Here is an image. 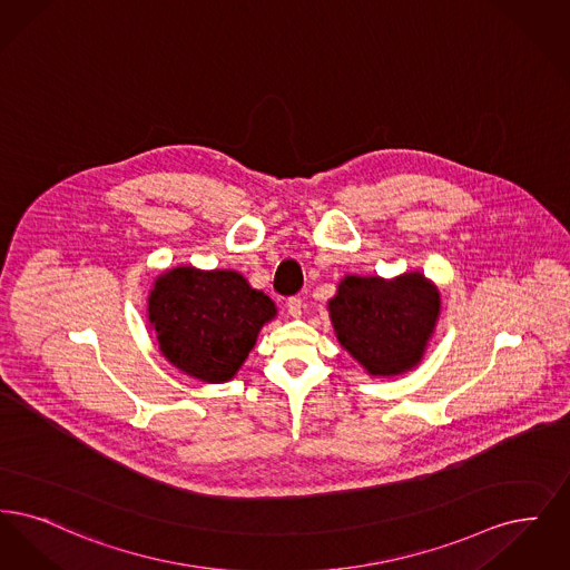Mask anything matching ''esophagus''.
Segmentation results:
<instances>
[{
  "label": "esophagus",
  "mask_w": 570,
  "mask_h": 570,
  "mask_svg": "<svg viewBox=\"0 0 570 570\" xmlns=\"http://www.w3.org/2000/svg\"><path fill=\"white\" fill-rule=\"evenodd\" d=\"M286 307H288V314H291V316L298 318V316H301V309H303V301H301V297H288Z\"/></svg>",
  "instance_id": "1"
}]
</instances>
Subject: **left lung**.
<instances>
[{
  "mask_svg": "<svg viewBox=\"0 0 570 570\" xmlns=\"http://www.w3.org/2000/svg\"><path fill=\"white\" fill-rule=\"evenodd\" d=\"M340 344L374 376L414 367L434 333L440 295L421 273L393 282L348 275L328 301Z\"/></svg>",
  "mask_w": 570,
  "mask_h": 570,
  "instance_id": "1",
  "label": "left lung"
}]
</instances>
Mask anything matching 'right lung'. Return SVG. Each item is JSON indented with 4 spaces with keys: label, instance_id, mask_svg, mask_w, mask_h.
Listing matches in <instances>:
<instances>
[{
    "label": "right lung",
    "instance_id": "obj_1",
    "mask_svg": "<svg viewBox=\"0 0 570 570\" xmlns=\"http://www.w3.org/2000/svg\"><path fill=\"white\" fill-rule=\"evenodd\" d=\"M273 316L272 298L235 272L177 267L149 295V323L164 356L203 382L233 379Z\"/></svg>",
    "mask_w": 570,
    "mask_h": 570
}]
</instances>
